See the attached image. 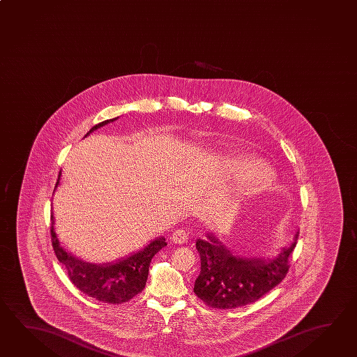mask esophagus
<instances>
[{
    "instance_id": "obj_1",
    "label": "esophagus",
    "mask_w": 357,
    "mask_h": 357,
    "mask_svg": "<svg viewBox=\"0 0 357 357\" xmlns=\"http://www.w3.org/2000/svg\"><path fill=\"white\" fill-rule=\"evenodd\" d=\"M188 239H189V233L186 231H183V229H177V231H174V233L171 234V241H172L174 243H177V245L186 243Z\"/></svg>"
}]
</instances>
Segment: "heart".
<instances>
[{"label": "heart", "instance_id": "1", "mask_svg": "<svg viewBox=\"0 0 357 357\" xmlns=\"http://www.w3.org/2000/svg\"><path fill=\"white\" fill-rule=\"evenodd\" d=\"M224 174L231 178H239L241 191L253 194L264 189L273 178L270 167L262 162H255L248 155H231L224 161Z\"/></svg>", "mask_w": 357, "mask_h": 357}]
</instances>
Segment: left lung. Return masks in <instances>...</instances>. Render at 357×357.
Returning <instances> with one entry per match:
<instances>
[{
	"label": "left lung",
	"mask_w": 357,
	"mask_h": 357,
	"mask_svg": "<svg viewBox=\"0 0 357 357\" xmlns=\"http://www.w3.org/2000/svg\"><path fill=\"white\" fill-rule=\"evenodd\" d=\"M296 241L298 234L293 245L266 261L236 257L213 234L208 239H197L202 270L194 293L208 307L215 309H233L259 301L285 279Z\"/></svg>",
	"instance_id": "8db88e82"
}]
</instances>
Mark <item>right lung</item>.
Segmentation results:
<instances>
[{
	"label": "right lung",
	"mask_w": 357,
	"mask_h": 357,
	"mask_svg": "<svg viewBox=\"0 0 357 357\" xmlns=\"http://www.w3.org/2000/svg\"><path fill=\"white\" fill-rule=\"evenodd\" d=\"M114 119L101 121L92 126L89 133L93 132L100 126H105ZM87 133V134H89ZM59 176L58 181L59 183ZM50 236L52 245L56 253V259L66 266L72 284L79 289L82 293L91 296L93 299L109 304H121L133 299L135 295L142 293L147 282L148 271L151 259L154 255L162 250L166 243L165 238L154 239L151 245H148L143 251L134 253L128 259H121L112 265H92L81 259H76L68 252L64 251L59 245L53 228V214H50Z\"/></svg>",
	"instance_id": "add662e5"
}]
</instances>
